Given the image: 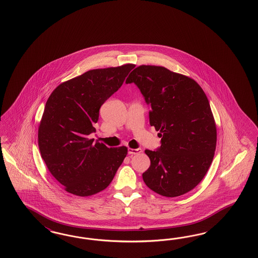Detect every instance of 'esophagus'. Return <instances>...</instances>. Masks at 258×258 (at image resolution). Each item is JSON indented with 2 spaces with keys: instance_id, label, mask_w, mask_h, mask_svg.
I'll return each mask as SVG.
<instances>
[{
  "instance_id": "34e87169",
  "label": "esophagus",
  "mask_w": 258,
  "mask_h": 258,
  "mask_svg": "<svg viewBox=\"0 0 258 258\" xmlns=\"http://www.w3.org/2000/svg\"><path fill=\"white\" fill-rule=\"evenodd\" d=\"M142 152V149H127V153L130 155H135V154H139Z\"/></svg>"
}]
</instances>
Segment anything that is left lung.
<instances>
[{
  "label": "left lung",
  "instance_id": "left-lung-1",
  "mask_svg": "<svg viewBox=\"0 0 258 258\" xmlns=\"http://www.w3.org/2000/svg\"><path fill=\"white\" fill-rule=\"evenodd\" d=\"M140 89L149 105V123L161 147L145 152L150 159L143 173L148 187L173 198L202 181L215 155L217 126L210 104L194 79L153 65H141L126 78Z\"/></svg>",
  "mask_w": 258,
  "mask_h": 258
}]
</instances>
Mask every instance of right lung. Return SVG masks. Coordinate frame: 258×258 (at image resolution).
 <instances>
[{"label":"right lung","mask_w":258,"mask_h":258,"mask_svg":"<svg viewBox=\"0 0 258 258\" xmlns=\"http://www.w3.org/2000/svg\"><path fill=\"white\" fill-rule=\"evenodd\" d=\"M135 67L88 71L65 81L49 96L39 123L38 141L48 170L71 194L94 195L109 186L127 153L89 139L99 109Z\"/></svg>","instance_id":"1"}]
</instances>
